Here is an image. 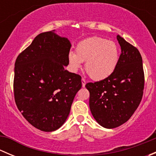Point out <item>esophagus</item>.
<instances>
[{
	"instance_id": "obj_1",
	"label": "esophagus",
	"mask_w": 156,
	"mask_h": 156,
	"mask_svg": "<svg viewBox=\"0 0 156 156\" xmlns=\"http://www.w3.org/2000/svg\"><path fill=\"white\" fill-rule=\"evenodd\" d=\"M81 83H82V87H85V84H86V81H85V79H84V78H82V79H81Z\"/></svg>"
}]
</instances>
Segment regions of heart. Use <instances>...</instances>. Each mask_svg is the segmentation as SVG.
<instances>
[{"mask_svg":"<svg viewBox=\"0 0 156 156\" xmlns=\"http://www.w3.org/2000/svg\"><path fill=\"white\" fill-rule=\"evenodd\" d=\"M120 58L119 46L112 41L100 37H92L79 42L76 53L70 52L69 62L73 70L81 68L85 62V71L92 79L100 81L109 77L115 69Z\"/></svg>","mask_w":156,"mask_h":156,"instance_id":"obj_1","label":"heart"}]
</instances>
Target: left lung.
Masks as SVG:
<instances>
[{
  "instance_id": "left-lung-1",
  "label": "left lung",
  "mask_w": 156,
  "mask_h": 156,
  "mask_svg": "<svg viewBox=\"0 0 156 156\" xmlns=\"http://www.w3.org/2000/svg\"><path fill=\"white\" fill-rule=\"evenodd\" d=\"M117 40L122 53L115 72L106 79L87 83L91 113L106 128H115L127 122L139 106L144 94V72L137 48L120 35Z\"/></svg>"
}]
</instances>
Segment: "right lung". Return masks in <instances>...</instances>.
<instances>
[{
    "label": "right lung",
    "instance_id": "obj_1",
    "mask_svg": "<svg viewBox=\"0 0 156 156\" xmlns=\"http://www.w3.org/2000/svg\"><path fill=\"white\" fill-rule=\"evenodd\" d=\"M71 46L55 30L41 33L16 60V104L23 117L42 131H54L65 123L81 87V77L64 69L69 63Z\"/></svg>",
    "mask_w": 156,
    "mask_h": 156
}]
</instances>
